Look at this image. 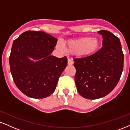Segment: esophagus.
<instances>
[{"label": "esophagus", "instance_id": "esophagus-1", "mask_svg": "<svg viewBox=\"0 0 130 130\" xmlns=\"http://www.w3.org/2000/svg\"><path fill=\"white\" fill-rule=\"evenodd\" d=\"M73 63H74V62H73V60H71V59H68V65H72Z\"/></svg>", "mask_w": 130, "mask_h": 130}]
</instances>
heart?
<instances>
[{"instance_id": "heart-1", "label": "heart", "mask_w": 130, "mask_h": 130, "mask_svg": "<svg viewBox=\"0 0 130 130\" xmlns=\"http://www.w3.org/2000/svg\"><path fill=\"white\" fill-rule=\"evenodd\" d=\"M99 46L100 40L95 37H84L69 40L65 42V48L60 42H57L56 45V48L59 51L64 52L67 50L70 54H77L82 57L93 54L98 51Z\"/></svg>"}]
</instances>
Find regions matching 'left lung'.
I'll return each mask as SVG.
<instances>
[{
  "label": "left lung",
  "mask_w": 130,
  "mask_h": 130,
  "mask_svg": "<svg viewBox=\"0 0 130 130\" xmlns=\"http://www.w3.org/2000/svg\"><path fill=\"white\" fill-rule=\"evenodd\" d=\"M98 33L103 38L101 49L88 57L74 59L76 88L81 96L88 99L108 94L119 81L123 68L119 39L107 30Z\"/></svg>",
  "instance_id": "8db88e82"
}]
</instances>
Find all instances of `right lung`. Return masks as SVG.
<instances>
[{
	"instance_id": "right-lung-1",
	"label": "right lung",
	"mask_w": 130,
	"mask_h": 130,
	"mask_svg": "<svg viewBox=\"0 0 130 130\" xmlns=\"http://www.w3.org/2000/svg\"><path fill=\"white\" fill-rule=\"evenodd\" d=\"M57 39L43 31H27L13 41L10 66L21 92L34 99L50 96L67 65V57L51 55Z\"/></svg>"
}]
</instances>
